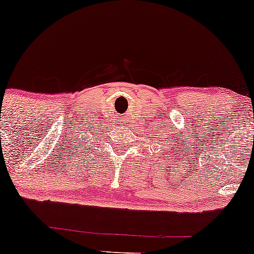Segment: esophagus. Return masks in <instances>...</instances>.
I'll list each match as a JSON object with an SVG mask.
<instances>
[{"label": "esophagus", "mask_w": 254, "mask_h": 254, "mask_svg": "<svg viewBox=\"0 0 254 254\" xmlns=\"http://www.w3.org/2000/svg\"><path fill=\"white\" fill-rule=\"evenodd\" d=\"M123 118H124V117H123Z\"/></svg>", "instance_id": "34e87169"}]
</instances>
